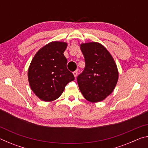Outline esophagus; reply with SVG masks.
<instances>
[{
  "instance_id": "34e87169",
  "label": "esophagus",
  "mask_w": 148,
  "mask_h": 148,
  "mask_svg": "<svg viewBox=\"0 0 148 148\" xmlns=\"http://www.w3.org/2000/svg\"><path fill=\"white\" fill-rule=\"evenodd\" d=\"M73 74H74V77H76L77 75V71H74V72H73Z\"/></svg>"
}]
</instances>
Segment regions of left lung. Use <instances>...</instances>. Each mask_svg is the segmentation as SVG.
Masks as SVG:
<instances>
[{"instance_id":"obj_1","label":"left lung","mask_w":148,"mask_h":148,"mask_svg":"<svg viewBox=\"0 0 148 148\" xmlns=\"http://www.w3.org/2000/svg\"><path fill=\"white\" fill-rule=\"evenodd\" d=\"M86 66L77 77L80 91L91 102L103 101L114 91L118 79L114 60L108 50L97 42L80 46Z\"/></svg>"}]
</instances>
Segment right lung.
<instances>
[{"mask_svg": "<svg viewBox=\"0 0 148 148\" xmlns=\"http://www.w3.org/2000/svg\"><path fill=\"white\" fill-rule=\"evenodd\" d=\"M66 46L64 42H50L32 60L28 71L29 84L42 101L58 99L67 84L74 80L73 74L67 69V59L63 54Z\"/></svg>", "mask_w": 148, "mask_h": 148, "instance_id": "add662e5", "label": "right lung"}]
</instances>
